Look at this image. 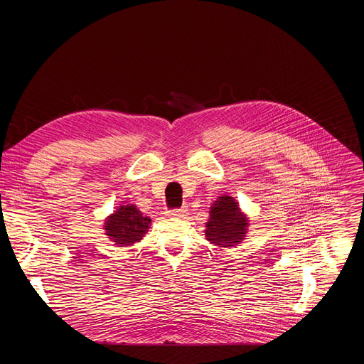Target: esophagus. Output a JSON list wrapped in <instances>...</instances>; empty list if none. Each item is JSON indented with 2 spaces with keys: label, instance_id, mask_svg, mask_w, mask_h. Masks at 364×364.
Instances as JSON below:
<instances>
[{
  "label": "esophagus",
  "instance_id": "esophagus-1",
  "mask_svg": "<svg viewBox=\"0 0 364 364\" xmlns=\"http://www.w3.org/2000/svg\"><path fill=\"white\" fill-rule=\"evenodd\" d=\"M186 215H187L186 207H181V209H174V210H168L167 212L168 218H184Z\"/></svg>",
  "mask_w": 364,
  "mask_h": 364
}]
</instances>
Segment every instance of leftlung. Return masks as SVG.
Segmentation results:
<instances>
[{
  "label": "left lung",
  "mask_w": 364,
  "mask_h": 364,
  "mask_svg": "<svg viewBox=\"0 0 364 364\" xmlns=\"http://www.w3.org/2000/svg\"><path fill=\"white\" fill-rule=\"evenodd\" d=\"M209 213L204 235L210 243L226 249L239 245L246 237L249 219L240 210L235 197L220 196L212 204Z\"/></svg>",
  "instance_id": "8db88e82"
}]
</instances>
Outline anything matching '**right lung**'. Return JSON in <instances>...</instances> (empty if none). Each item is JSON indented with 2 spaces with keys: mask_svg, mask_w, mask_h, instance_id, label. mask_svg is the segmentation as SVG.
Here are the masks:
<instances>
[{
  "mask_svg": "<svg viewBox=\"0 0 364 364\" xmlns=\"http://www.w3.org/2000/svg\"><path fill=\"white\" fill-rule=\"evenodd\" d=\"M149 225L151 219L144 216L135 204H122L105 219L103 229L117 246L128 247L145 236Z\"/></svg>",
  "mask_w": 364,
  "mask_h": 364,
  "instance_id": "right-lung-1",
  "label": "right lung"
}]
</instances>
